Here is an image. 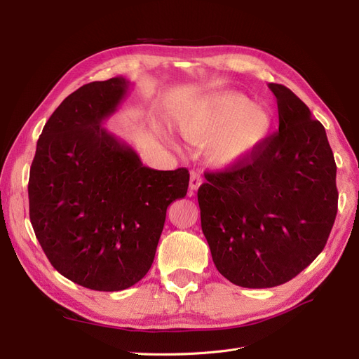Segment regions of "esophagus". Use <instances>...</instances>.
I'll return each instance as SVG.
<instances>
[{
	"label": "esophagus",
	"mask_w": 359,
	"mask_h": 359,
	"mask_svg": "<svg viewBox=\"0 0 359 359\" xmlns=\"http://www.w3.org/2000/svg\"><path fill=\"white\" fill-rule=\"evenodd\" d=\"M202 184H203V178L199 175V173H196V172H191V177H190V186H189L190 191H191V193L198 191V190H199V187L202 186Z\"/></svg>",
	"instance_id": "esophagus-1"
}]
</instances>
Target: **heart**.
<instances>
[{
	"label": "heart",
	"instance_id": "1",
	"mask_svg": "<svg viewBox=\"0 0 359 359\" xmlns=\"http://www.w3.org/2000/svg\"><path fill=\"white\" fill-rule=\"evenodd\" d=\"M173 126L191 144L206 140L210 160L227 166L264 142L273 127V115L240 91L220 90L184 103L173 118Z\"/></svg>",
	"mask_w": 359,
	"mask_h": 359
}]
</instances>
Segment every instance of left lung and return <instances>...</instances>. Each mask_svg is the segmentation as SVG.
Wrapping results in <instances>:
<instances>
[{"label":"left lung","instance_id":"left-lung-1","mask_svg":"<svg viewBox=\"0 0 359 359\" xmlns=\"http://www.w3.org/2000/svg\"><path fill=\"white\" fill-rule=\"evenodd\" d=\"M278 132L244 163L206 172L198 190L202 232L231 283L265 289L297 277L328 241L337 215V166L325 127L285 85Z\"/></svg>","mask_w":359,"mask_h":359}]
</instances>
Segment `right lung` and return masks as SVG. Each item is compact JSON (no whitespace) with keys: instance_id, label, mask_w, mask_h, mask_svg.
Returning a JSON list of instances; mask_svg holds the SVG:
<instances>
[{"instance_id":"obj_1","label":"right lung","mask_w":359,"mask_h":359,"mask_svg":"<svg viewBox=\"0 0 359 359\" xmlns=\"http://www.w3.org/2000/svg\"><path fill=\"white\" fill-rule=\"evenodd\" d=\"M123 76L81 86L37 140L29 220L49 262L83 287L124 290L154 262L168 206L187 194V169L144 166L103 121L130 90Z\"/></svg>"}]
</instances>
